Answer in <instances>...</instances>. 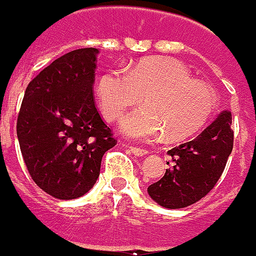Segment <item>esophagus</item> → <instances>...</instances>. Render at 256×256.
I'll return each instance as SVG.
<instances>
[{
	"label": "esophagus",
	"mask_w": 256,
	"mask_h": 256,
	"mask_svg": "<svg viewBox=\"0 0 256 256\" xmlns=\"http://www.w3.org/2000/svg\"><path fill=\"white\" fill-rule=\"evenodd\" d=\"M130 151H131L135 156H144V155L148 154V151H146L145 148H136V146H130Z\"/></svg>",
	"instance_id": "34e87169"
}]
</instances>
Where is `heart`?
Here are the masks:
<instances>
[{
  "label": "heart",
  "mask_w": 256,
  "mask_h": 256,
  "mask_svg": "<svg viewBox=\"0 0 256 256\" xmlns=\"http://www.w3.org/2000/svg\"><path fill=\"white\" fill-rule=\"evenodd\" d=\"M142 95L144 106L128 114L121 132L150 141L168 132L172 140L198 132L215 110L210 85L194 80L185 65L166 58H150L126 68H111L96 80V96L102 115L115 121Z\"/></svg>",
  "instance_id": "1"
}]
</instances>
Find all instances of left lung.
Returning <instances> with one entry per match:
<instances>
[{"label": "left lung", "mask_w": 256, "mask_h": 256, "mask_svg": "<svg viewBox=\"0 0 256 256\" xmlns=\"http://www.w3.org/2000/svg\"><path fill=\"white\" fill-rule=\"evenodd\" d=\"M232 115L222 111L195 140L168 151L171 165L148 194L164 208L178 210L198 202L215 186L232 152Z\"/></svg>", "instance_id": "8db88e82"}]
</instances>
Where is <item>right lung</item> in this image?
I'll return each mask as SVG.
<instances>
[{
	"label": "right lung",
	"instance_id": "1",
	"mask_svg": "<svg viewBox=\"0 0 256 256\" xmlns=\"http://www.w3.org/2000/svg\"><path fill=\"white\" fill-rule=\"evenodd\" d=\"M96 48L60 56L28 84L16 120L21 154L32 181L58 200L85 195L116 144L94 101Z\"/></svg>",
	"mask_w": 256,
	"mask_h": 256
}]
</instances>
